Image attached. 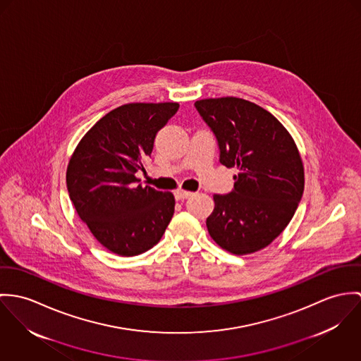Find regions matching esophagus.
Here are the masks:
<instances>
[{"instance_id":"34e87169","label":"esophagus","mask_w":361,"mask_h":361,"mask_svg":"<svg viewBox=\"0 0 361 361\" xmlns=\"http://www.w3.org/2000/svg\"><path fill=\"white\" fill-rule=\"evenodd\" d=\"M191 195H192L191 191H184V190H177V191L174 192V197H176V200H187V198H190Z\"/></svg>"}]
</instances>
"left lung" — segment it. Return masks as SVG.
<instances>
[{
  "label": "left lung",
  "instance_id": "8db88e82",
  "mask_svg": "<svg viewBox=\"0 0 361 361\" xmlns=\"http://www.w3.org/2000/svg\"><path fill=\"white\" fill-rule=\"evenodd\" d=\"M195 108L216 135L220 163L240 171L230 194L213 195L207 231L230 253L257 252L285 230L303 195L298 147L270 112L246 99L209 98Z\"/></svg>",
  "mask_w": 361,
  "mask_h": 361
}]
</instances>
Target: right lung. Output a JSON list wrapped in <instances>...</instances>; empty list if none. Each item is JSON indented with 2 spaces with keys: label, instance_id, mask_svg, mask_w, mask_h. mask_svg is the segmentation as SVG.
Masks as SVG:
<instances>
[{
  "label": "right lung",
  "instance_id": "obj_1",
  "mask_svg": "<svg viewBox=\"0 0 361 361\" xmlns=\"http://www.w3.org/2000/svg\"><path fill=\"white\" fill-rule=\"evenodd\" d=\"M177 102L126 104L106 114L81 138L66 170L71 200L91 234L119 256H135L161 240L174 197L137 184L157 133Z\"/></svg>",
  "mask_w": 361,
  "mask_h": 361
}]
</instances>
